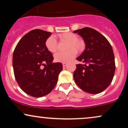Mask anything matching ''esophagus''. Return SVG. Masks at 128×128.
<instances>
[{
    "label": "esophagus",
    "mask_w": 128,
    "mask_h": 128,
    "mask_svg": "<svg viewBox=\"0 0 128 128\" xmlns=\"http://www.w3.org/2000/svg\"><path fill=\"white\" fill-rule=\"evenodd\" d=\"M66 66H67V63H62V66H63V67H65Z\"/></svg>",
    "instance_id": "34e87169"
}]
</instances>
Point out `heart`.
Wrapping results in <instances>:
<instances>
[{
	"label": "heart",
	"mask_w": 128,
	"mask_h": 128,
	"mask_svg": "<svg viewBox=\"0 0 128 128\" xmlns=\"http://www.w3.org/2000/svg\"><path fill=\"white\" fill-rule=\"evenodd\" d=\"M58 38L61 41L68 42L66 52H58L54 55V58L56 62L66 63L71 61L77 52H80L84 49L85 44L82 40L78 38V36L72 32H64L58 35ZM45 46L47 49L51 53L56 51L58 43L54 36H50L46 40Z\"/></svg>",
	"instance_id": "heart-1"
}]
</instances>
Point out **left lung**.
Here are the masks:
<instances>
[{"label":"left lung","mask_w":128,"mask_h":128,"mask_svg":"<svg viewBox=\"0 0 128 128\" xmlns=\"http://www.w3.org/2000/svg\"><path fill=\"white\" fill-rule=\"evenodd\" d=\"M83 38L86 49L78 61L73 78L80 89L90 94L102 92L112 82L116 65L112 46L100 32L91 28L74 30Z\"/></svg>","instance_id":"8db88e82"}]
</instances>
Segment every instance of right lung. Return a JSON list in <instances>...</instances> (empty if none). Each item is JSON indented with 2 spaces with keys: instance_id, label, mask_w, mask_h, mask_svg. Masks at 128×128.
Listing matches in <instances>:
<instances>
[{
  "instance_id": "add662e5",
  "label": "right lung",
  "mask_w": 128,
  "mask_h": 128,
  "mask_svg": "<svg viewBox=\"0 0 128 128\" xmlns=\"http://www.w3.org/2000/svg\"><path fill=\"white\" fill-rule=\"evenodd\" d=\"M51 34L41 29L29 32L19 41L13 53L16 80L23 92L35 98L52 92L62 70L61 62H52V53L46 48V40Z\"/></svg>"
}]
</instances>
